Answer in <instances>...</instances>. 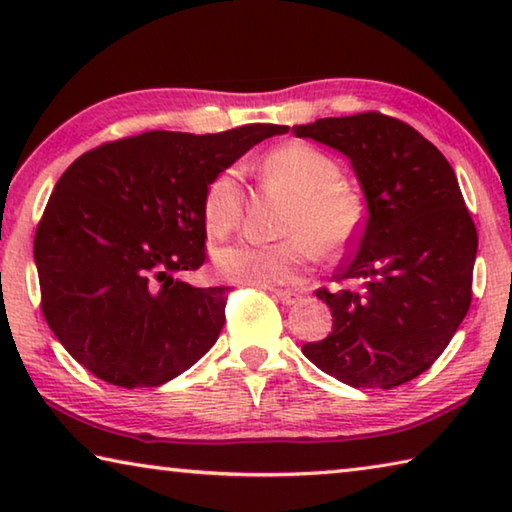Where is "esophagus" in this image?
Masks as SVG:
<instances>
[{
  "mask_svg": "<svg viewBox=\"0 0 512 512\" xmlns=\"http://www.w3.org/2000/svg\"><path fill=\"white\" fill-rule=\"evenodd\" d=\"M273 296L282 302V305H296V302H300L302 300V296L298 291H282V289H277V291H273Z\"/></svg>",
  "mask_w": 512,
  "mask_h": 512,
  "instance_id": "esophagus-1",
  "label": "esophagus"
}]
</instances>
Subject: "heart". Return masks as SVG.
I'll use <instances>...</instances> for the list:
<instances>
[{
    "label": "heart",
    "instance_id": "heart-1",
    "mask_svg": "<svg viewBox=\"0 0 512 512\" xmlns=\"http://www.w3.org/2000/svg\"><path fill=\"white\" fill-rule=\"evenodd\" d=\"M264 176L293 194L282 219L284 237L273 244L237 241L216 250L221 277L253 287H277L302 277L316 262L318 250L327 257L341 255L359 237L363 203L343 183L341 164L332 155L305 142H289L264 155ZM241 178L235 167L216 173L207 183L201 214L212 237H225L241 219Z\"/></svg>",
    "mask_w": 512,
    "mask_h": 512
}]
</instances>
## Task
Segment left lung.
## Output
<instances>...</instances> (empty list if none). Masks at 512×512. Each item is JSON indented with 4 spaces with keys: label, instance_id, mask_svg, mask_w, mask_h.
Returning a JSON list of instances; mask_svg holds the SVG:
<instances>
[{
    "label": "left lung",
    "instance_id": "1",
    "mask_svg": "<svg viewBox=\"0 0 512 512\" xmlns=\"http://www.w3.org/2000/svg\"><path fill=\"white\" fill-rule=\"evenodd\" d=\"M293 133L348 155L368 203L352 257L334 275L359 289L316 291L332 309V334L302 352L343 384L391 391L429 370L463 323L476 225L452 164L402 119L370 110Z\"/></svg>",
    "mask_w": 512,
    "mask_h": 512
}]
</instances>
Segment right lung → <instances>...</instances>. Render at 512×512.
Here are the masks:
<instances>
[{
    "label": "right lung",
    "instance_id": "add662e5",
    "mask_svg": "<svg viewBox=\"0 0 512 512\" xmlns=\"http://www.w3.org/2000/svg\"><path fill=\"white\" fill-rule=\"evenodd\" d=\"M287 131H149L69 164L42 212L33 257L42 314L83 368L112 386L151 388L212 348L230 289H198L173 275L205 264L207 183Z\"/></svg>",
    "mask_w": 512,
    "mask_h": 512
}]
</instances>
